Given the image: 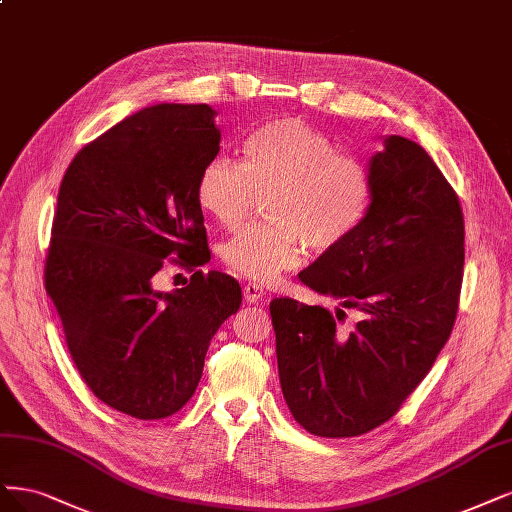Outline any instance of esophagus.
Masks as SVG:
<instances>
[{"label": "esophagus", "instance_id": "esophagus-1", "mask_svg": "<svg viewBox=\"0 0 512 512\" xmlns=\"http://www.w3.org/2000/svg\"><path fill=\"white\" fill-rule=\"evenodd\" d=\"M243 298H245V303H248V305H258V303H262L264 292H262L260 286L248 284L243 288Z\"/></svg>", "mask_w": 512, "mask_h": 512}]
</instances>
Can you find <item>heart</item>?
Here are the masks:
<instances>
[{"instance_id": "1", "label": "heart", "mask_w": 512, "mask_h": 512, "mask_svg": "<svg viewBox=\"0 0 512 512\" xmlns=\"http://www.w3.org/2000/svg\"><path fill=\"white\" fill-rule=\"evenodd\" d=\"M195 195L203 214L226 228L248 216L256 195H269L264 218L271 222L241 228L220 248L233 273L269 286L303 262L307 245L324 254L356 235L373 178L305 120L277 118L245 139L243 165L228 156L207 161Z\"/></svg>"}]
</instances>
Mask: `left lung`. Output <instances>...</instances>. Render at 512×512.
I'll return each instance as SVG.
<instances>
[{"mask_svg": "<svg viewBox=\"0 0 512 512\" xmlns=\"http://www.w3.org/2000/svg\"><path fill=\"white\" fill-rule=\"evenodd\" d=\"M368 171L373 199L356 235L298 275L362 320L341 334L324 307L271 303L281 392L298 424L326 438L366 434L400 409L445 347L460 301L464 216L445 175L400 135L383 137Z\"/></svg>", "mask_w": 512, "mask_h": 512, "instance_id": "obj_1", "label": "left lung"}]
</instances>
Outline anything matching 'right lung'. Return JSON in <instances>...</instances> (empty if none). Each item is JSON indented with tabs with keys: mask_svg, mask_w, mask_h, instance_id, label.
I'll return each instance as SVG.
<instances>
[{
	"mask_svg": "<svg viewBox=\"0 0 512 512\" xmlns=\"http://www.w3.org/2000/svg\"><path fill=\"white\" fill-rule=\"evenodd\" d=\"M216 116L207 103L139 110L84 146L59 188L46 292L86 385L137 419L184 407L211 339L241 305L239 284L220 271L154 288L165 258L209 262L195 188L220 152Z\"/></svg>",
	"mask_w": 512,
	"mask_h": 512,
	"instance_id": "1",
	"label": "right lung"
}]
</instances>
